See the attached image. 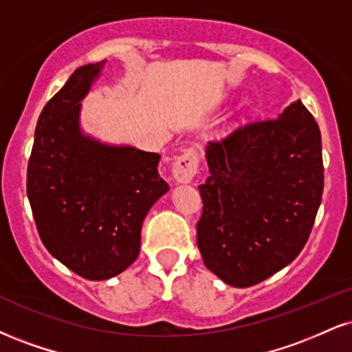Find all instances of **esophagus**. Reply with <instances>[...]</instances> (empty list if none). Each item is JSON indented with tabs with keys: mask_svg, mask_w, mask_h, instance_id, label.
<instances>
[{
	"mask_svg": "<svg viewBox=\"0 0 352 352\" xmlns=\"http://www.w3.org/2000/svg\"><path fill=\"white\" fill-rule=\"evenodd\" d=\"M198 172V154L195 149L184 151L175 159L172 167L173 180L179 184H190Z\"/></svg>",
	"mask_w": 352,
	"mask_h": 352,
	"instance_id": "obj_1",
	"label": "esophagus"
}]
</instances>
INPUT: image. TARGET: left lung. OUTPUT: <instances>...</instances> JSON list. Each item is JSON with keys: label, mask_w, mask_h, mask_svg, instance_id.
Listing matches in <instances>:
<instances>
[{"label": "left lung", "mask_w": 352, "mask_h": 352, "mask_svg": "<svg viewBox=\"0 0 352 352\" xmlns=\"http://www.w3.org/2000/svg\"><path fill=\"white\" fill-rule=\"evenodd\" d=\"M205 152L203 262L228 285H256L289 265L310 236L323 195L320 128L297 100L277 120L239 128Z\"/></svg>", "instance_id": "left-lung-1"}]
</instances>
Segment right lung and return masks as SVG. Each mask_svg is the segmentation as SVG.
I'll return each mask as SVG.
<instances>
[{
  "instance_id": "1",
  "label": "right lung",
  "mask_w": 352,
  "mask_h": 352,
  "mask_svg": "<svg viewBox=\"0 0 352 352\" xmlns=\"http://www.w3.org/2000/svg\"><path fill=\"white\" fill-rule=\"evenodd\" d=\"M104 63L80 67L49 100L28 165V198L42 243L88 280L111 278L138 259L144 218L168 190L159 154L82 131V100Z\"/></svg>"
}]
</instances>
